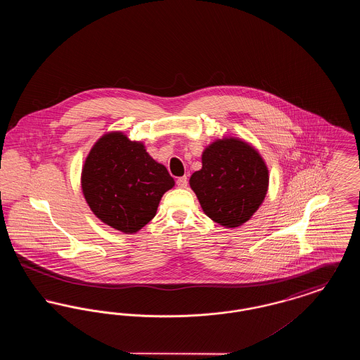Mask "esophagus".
I'll return each instance as SVG.
<instances>
[{
    "label": "esophagus",
    "mask_w": 360,
    "mask_h": 360,
    "mask_svg": "<svg viewBox=\"0 0 360 360\" xmlns=\"http://www.w3.org/2000/svg\"><path fill=\"white\" fill-rule=\"evenodd\" d=\"M176 185L178 188H185L188 186V176H181L176 179Z\"/></svg>",
    "instance_id": "esophagus-1"
}]
</instances>
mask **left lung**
I'll use <instances>...</instances> for the list:
<instances>
[{
  "mask_svg": "<svg viewBox=\"0 0 360 360\" xmlns=\"http://www.w3.org/2000/svg\"><path fill=\"white\" fill-rule=\"evenodd\" d=\"M202 210L226 228L248 221L263 202L269 170L257 150L239 139L212 143L202 154V169L190 176Z\"/></svg>",
  "mask_w": 360,
  "mask_h": 360,
  "instance_id": "obj_1",
  "label": "left lung"
}]
</instances>
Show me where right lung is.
I'll list each match as a JSON object with an SVG mask.
<instances>
[{
  "label": "right lung",
  "mask_w": 360,
  "mask_h": 360,
  "mask_svg": "<svg viewBox=\"0 0 360 360\" xmlns=\"http://www.w3.org/2000/svg\"><path fill=\"white\" fill-rule=\"evenodd\" d=\"M172 186L167 169L141 143L121 132L103 135L82 169L86 202L103 223L124 233H135L150 223L162 195Z\"/></svg>",
  "instance_id": "add662e5"
}]
</instances>
